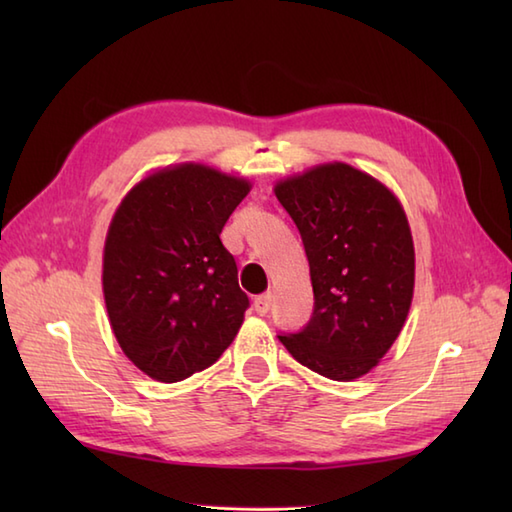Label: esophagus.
Segmentation results:
<instances>
[{"label":"esophagus","mask_w":512,"mask_h":512,"mask_svg":"<svg viewBox=\"0 0 512 512\" xmlns=\"http://www.w3.org/2000/svg\"><path fill=\"white\" fill-rule=\"evenodd\" d=\"M270 303H273V295H270V292H266V295H259V297H255V301H253V308H255V312L257 314H268V310H270Z\"/></svg>","instance_id":"esophagus-1"}]
</instances>
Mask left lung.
I'll use <instances>...</instances> for the list:
<instances>
[{
  "mask_svg": "<svg viewBox=\"0 0 512 512\" xmlns=\"http://www.w3.org/2000/svg\"><path fill=\"white\" fill-rule=\"evenodd\" d=\"M306 248L314 308L279 341L325 378L367 374L396 341L413 297V242L396 195L343 162L279 182Z\"/></svg>",
  "mask_w": 512,
  "mask_h": 512,
  "instance_id": "left-lung-1",
  "label": "left lung"
}]
</instances>
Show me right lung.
<instances>
[{"instance_id": "right-lung-1", "label": "right lung", "mask_w": 512, "mask_h": 512, "mask_svg": "<svg viewBox=\"0 0 512 512\" xmlns=\"http://www.w3.org/2000/svg\"><path fill=\"white\" fill-rule=\"evenodd\" d=\"M248 182L200 167L158 171L127 193L105 239L103 292L125 356L160 383L211 367L250 301L220 233Z\"/></svg>"}]
</instances>
